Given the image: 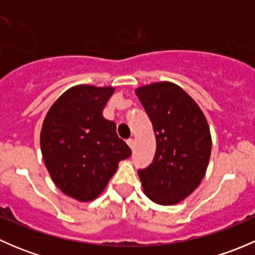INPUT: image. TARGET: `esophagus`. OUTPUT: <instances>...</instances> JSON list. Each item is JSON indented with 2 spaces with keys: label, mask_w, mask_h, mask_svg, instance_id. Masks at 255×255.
<instances>
[{
  "label": "esophagus",
  "mask_w": 255,
  "mask_h": 255,
  "mask_svg": "<svg viewBox=\"0 0 255 255\" xmlns=\"http://www.w3.org/2000/svg\"><path fill=\"white\" fill-rule=\"evenodd\" d=\"M127 144H128V146H129V148L132 149V150H133V149H134V140H133V139H128L127 140Z\"/></svg>",
  "instance_id": "obj_1"
}]
</instances>
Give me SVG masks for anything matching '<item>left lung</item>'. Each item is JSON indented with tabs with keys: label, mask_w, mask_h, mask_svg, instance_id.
Wrapping results in <instances>:
<instances>
[{
	"label": "left lung",
	"mask_w": 255,
	"mask_h": 255,
	"mask_svg": "<svg viewBox=\"0 0 255 255\" xmlns=\"http://www.w3.org/2000/svg\"><path fill=\"white\" fill-rule=\"evenodd\" d=\"M135 94L156 139L153 163L138 170L143 191L155 204L176 205L206 174L212 146L207 120L196 101L173 82L144 85Z\"/></svg>",
	"instance_id": "1"
}]
</instances>
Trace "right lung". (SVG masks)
I'll use <instances>...</instances> for the list:
<instances>
[{"mask_svg":"<svg viewBox=\"0 0 255 255\" xmlns=\"http://www.w3.org/2000/svg\"><path fill=\"white\" fill-rule=\"evenodd\" d=\"M115 87L76 85L49 109L40 130L43 160L54 184L80 202L96 199L132 151L102 115Z\"/></svg>","mask_w":255,"mask_h":255,"instance_id":"add662e5","label":"right lung"}]
</instances>
